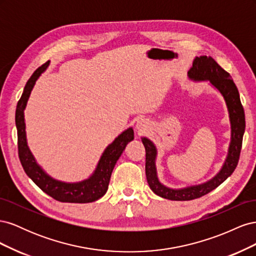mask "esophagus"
Masks as SVG:
<instances>
[{
  "instance_id": "1",
  "label": "esophagus",
  "mask_w": 256,
  "mask_h": 256,
  "mask_svg": "<svg viewBox=\"0 0 256 256\" xmlns=\"http://www.w3.org/2000/svg\"><path fill=\"white\" fill-rule=\"evenodd\" d=\"M148 127H150V125H148V122H147L145 120H138L136 122V129L138 130V134H143V132H145V131L148 129Z\"/></svg>"
}]
</instances>
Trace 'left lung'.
<instances>
[{"instance_id":"left-lung-1","label":"left lung","mask_w":256,"mask_h":256,"mask_svg":"<svg viewBox=\"0 0 256 256\" xmlns=\"http://www.w3.org/2000/svg\"><path fill=\"white\" fill-rule=\"evenodd\" d=\"M188 76L190 80L194 82H209L212 86H214L222 95L228 112L230 124V142L226 161H224L220 171L212 180L200 184L173 189L166 187V184L159 180L156 168L157 148L150 138L143 136L142 143L145 146L146 152L145 173L147 182H148L150 188L154 193H156L157 196L161 198L172 200H191L203 196L216 189L228 177L233 174L239 160L242 136L246 128L244 111L242 102H240L237 86L230 74L224 70L212 56H196L193 60L192 67L188 72Z\"/></svg>"}]
</instances>
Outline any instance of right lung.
<instances>
[{
	"instance_id": "add662e5",
	"label": "right lung",
	"mask_w": 256,
	"mask_h": 256,
	"mask_svg": "<svg viewBox=\"0 0 256 256\" xmlns=\"http://www.w3.org/2000/svg\"><path fill=\"white\" fill-rule=\"evenodd\" d=\"M50 65V60L37 68L26 82L22 96L16 109V126L18 131V152L20 162L26 175L44 193L54 200L64 203H90L104 196L109 187L110 178L116 162L125 150L127 144L134 138L132 127H129L106 146L100 157L92 174L86 180L78 182H65L56 180L37 164L33 154L30 152L26 131L24 110L34 85L42 72Z\"/></svg>"
}]
</instances>
